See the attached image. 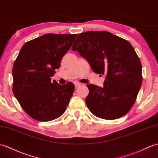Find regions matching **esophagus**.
<instances>
[{"mask_svg": "<svg viewBox=\"0 0 158 158\" xmlns=\"http://www.w3.org/2000/svg\"><path fill=\"white\" fill-rule=\"evenodd\" d=\"M74 84H75V87H78L81 86V84L80 83H78V82H75Z\"/></svg>", "mask_w": 158, "mask_h": 158, "instance_id": "esophagus-1", "label": "esophagus"}]
</instances>
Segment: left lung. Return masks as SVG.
I'll return each instance as SVG.
<instances>
[{
    "label": "left lung",
    "mask_w": 158,
    "mask_h": 158,
    "mask_svg": "<svg viewBox=\"0 0 158 158\" xmlns=\"http://www.w3.org/2000/svg\"><path fill=\"white\" fill-rule=\"evenodd\" d=\"M73 44L92 71L106 75L104 86L87 85L85 103L98 118L114 120L130 111L142 84L141 61L127 40L106 31L80 34Z\"/></svg>",
    "instance_id": "8db88e82"
}]
</instances>
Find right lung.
Returning a JSON list of instances; mask_svg holds the SVG:
<instances>
[{"label": "right lung", "instance_id": "add662e5", "mask_svg": "<svg viewBox=\"0 0 158 158\" xmlns=\"http://www.w3.org/2000/svg\"><path fill=\"white\" fill-rule=\"evenodd\" d=\"M77 34H47L22 46L13 67V91L27 114L47 122L60 117L74 92L71 82L51 81L55 69L71 48Z\"/></svg>", "mask_w": 158, "mask_h": 158}]
</instances>
